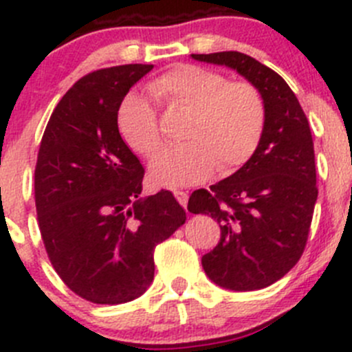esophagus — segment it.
<instances>
[{
    "label": "esophagus",
    "instance_id": "34e87169",
    "mask_svg": "<svg viewBox=\"0 0 352 352\" xmlns=\"http://www.w3.org/2000/svg\"><path fill=\"white\" fill-rule=\"evenodd\" d=\"M173 196H175L177 201H179L180 206H184V208H186L187 199H189V194L184 192V190H175V192H173Z\"/></svg>",
    "mask_w": 352,
    "mask_h": 352
}]
</instances>
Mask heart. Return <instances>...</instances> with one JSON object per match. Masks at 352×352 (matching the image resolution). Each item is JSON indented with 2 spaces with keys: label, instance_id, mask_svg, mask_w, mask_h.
<instances>
[{
  "label": "heart",
  "instance_id": "b5f03b06",
  "mask_svg": "<svg viewBox=\"0 0 352 352\" xmlns=\"http://www.w3.org/2000/svg\"><path fill=\"white\" fill-rule=\"evenodd\" d=\"M158 104L186 112L175 148L156 156L150 166L156 186L187 187L236 172L252 158L265 127V100L254 83L228 81L223 73L197 65H177L148 83ZM117 127L127 146L144 158L162 150L158 113L140 94H127L117 110Z\"/></svg>",
  "mask_w": 352,
  "mask_h": 352
}]
</instances>
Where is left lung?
<instances>
[{"instance_id": "left-lung-1", "label": "left lung", "mask_w": 352, "mask_h": 352, "mask_svg": "<svg viewBox=\"0 0 352 352\" xmlns=\"http://www.w3.org/2000/svg\"><path fill=\"white\" fill-rule=\"evenodd\" d=\"M192 58L236 69L264 95L267 117L254 156L209 190H194L187 206L221 228L219 243L202 257L209 279L233 291L262 289L307 247L318 196L310 126L286 81L257 59L236 51Z\"/></svg>"}]
</instances>
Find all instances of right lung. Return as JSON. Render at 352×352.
Wrapping results in <instances>:
<instances>
[{
  "mask_svg": "<svg viewBox=\"0 0 352 352\" xmlns=\"http://www.w3.org/2000/svg\"><path fill=\"white\" fill-rule=\"evenodd\" d=\"M153 65L80 78L52 112L35 165V209L45 252L83 300L119 305L155 276V247L187 216L170 190L140 197L144 168L120 138L117 110Z\"/></svg>",
  "mask_w": 352,
  "mask_h": 352,
  "instance_id": "right-lung-1",
  "label": "right lung"
}]
</instances>
